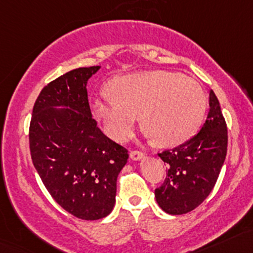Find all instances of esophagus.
I'll return each instance as SVG.
<instances>
[{"mask_svg":"<svg viewBox=\"0 0 253 253\" xmlns=\"http://www.w3.org/2000/svg\"><path fill=\"white\" fill-rule=\"evenodd\" d=\"M129 157L132 161H140L144 158V154L140 151H131L129 152Z\"/></svg>","mask_w":253,"mask_h":253,"instance_id":"obj_1","label":"esophagus"}]
</instances>
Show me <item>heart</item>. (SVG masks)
Returning a JSON list of instances; mask_svg holds the SVG:
<instances>
[{"mask_svg": "<svg viewBox=\"0 0 253 253\" xmlns=\"http://www.w3.org/2000/svg\"><path fill=\"white\" fill-rule=\"evenodd\" d=\"M109 92L91 101V113L104 133L125 141L139 120L150 138L174 146L192 138L201 127L207 97L192 78L176 72L141 71L115 78Z\"/></svg>", "mask_w": 253, "mask_h": 253, "instance_id": "1", "label": "heart"}]
</instances>
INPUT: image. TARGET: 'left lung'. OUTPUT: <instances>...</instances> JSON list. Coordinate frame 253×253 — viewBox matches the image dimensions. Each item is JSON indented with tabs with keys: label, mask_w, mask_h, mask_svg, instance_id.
<instances>
[{
	"label": "left lung",
	"mask_w": 253,
	"mask_h": 253,
	"mask_svg": "<svg viewBox=\"0 0 253 253\" xmlns=\"http://www.w3.org/2000/svg\"><path fill=\"white\" fill-rule=\"evenodd\" d=\"M209 107L201 131L181 145L158 154L168 169L163 185L155 190V198L161 209L170 215L187 213L203 203L226 160L227 125L212 90Z\"/></svg>",
	"instance_id": "obj_1"
}]
</instances>
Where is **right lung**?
<instances>
[{"label": "right lung", "instance_id": "right-lung-1", "mask_svg": "<svg viewBox=\"0 0 253 253\" xmlns=\"http://www.w3.org/2000/svg\"><path fill=\"white\" fill-rule=\"evenodd\" d=\"M101 66L69 71L41 91L30 125L33 166L57 204L78 218L99 220L115 205L127 150L92 119L88 79Z\"/></svg>", "mask_w": 253, "mask_h": 253}]
</instances>
